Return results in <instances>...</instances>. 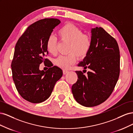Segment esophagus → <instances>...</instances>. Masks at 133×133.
<instances>
[{
    "label": "esophagus",
    "instance_id": "esophagus-1",
    "mask_svg": "<svg viewBox=\"0 0 133 133\" xmlns=\"http://www.w3.org/2000/svg\"><path fill=\"white\" fill-rule=\"evenodd\" d=\"M68 70H63V74H64V75H65L66 74H67L68 73Z\"/></svg>",
    "mask_w": 133,
    "mask_h": 133
}]
</instances>
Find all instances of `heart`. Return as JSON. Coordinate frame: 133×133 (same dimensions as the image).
Listing matches in <instances>:
<instances>
[{
  "instance_id": "b5f03b06",
  "label": "heart",
  "mask_w": 133,
  "mask_h": 133,
  "mask_svg": "<svg viewBox=\"0 0 133 133\" xmlns=\"http://www.w3.org/2000/svg\"><path fill=\"white\" fill-rule=\"evenodd\" d=\"M58 34L62 41L69 43L68 55H60L56 59L55 64L63 69H68L74 64L76 57L78 58L85 57L91 48L92 40L90 35L84 34L83 31L71 23H67L58 31ZM48 51L52 55L57 53V39L53 35L48 38L46 42Z\"/></svg>"
}]
</instances>
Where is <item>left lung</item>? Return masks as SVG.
<instances>
[{"label": "left lung", "instance_id": "obj_1", "mask_svg": "<svg viewBox=\"0 0 133 133\" xmlns=\"http://www.w3.org/2000/svg\"><path fill=\"white\" fill-rule=\"evenodd\" d=\"M91 48L78 64L86 71H76L78 80L71 87L75 100L92 107L104 102L113 91L119 76L120 52L116 40L102 27L92 28Z\"/></svg>", "mask_w": 133, "mask_h": 133}]
</instances>
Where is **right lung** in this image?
I'll return each instance as SVG.
<instances>
[{"label":"right lung","mask_w":133,"mask_h":133,"mask_svg":"<svg viewBox=\"0 0 133 133\" xmlns=\"http://www.w3.org/2000/svg\"><path fill=\"white\" fill-rule=\"evenodd\" d=\"M60 23L58 19L45 18L35 22L19 38L15 47L11 66L13 79L22 97L32 103H40L49 98L63 71L45 57L48 38ZM43 61L50 68L39 69Z\"/></svg>","instance_id":"obj_1"}]
</instances>
